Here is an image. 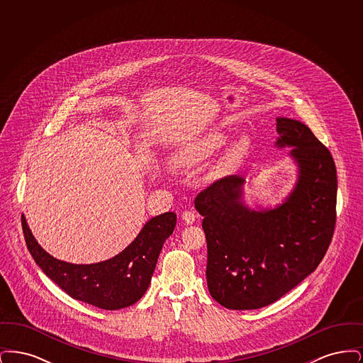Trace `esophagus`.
Here are the masks:
<instances>
[{
  "label": "esophagus",
  "instance_id": "1",
  "mask_svg": "<svg viewBox=\"0 0 363 363\" xmlns=\"http://www.w3.org/2000/svg\"><path fill=\"white\" fill-rule=\"evenodd\" d=\"M182 220H184L186 225H193V223H194V220H196V215H194V212H191V211H185V212L182 213Z\"/></svg>",
  "mask_w": 363,
  "mask_h": 363
}]
</instances>
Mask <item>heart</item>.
<instances>
[{
    "instance_id": "heart-1",
    "label": "heart",
    "mask_w": 363,
    "mask_h": 363,
    "mask_svg": "<svg viewBox=\"0 0 363 363\" xmlns=\"http://www.w3.org/2000/svg\"><path fill=\"white\" fill-rule=\"evenodd\" d=\"M227 141L228 138L222 132L212 130L204 133L179 147L174 152V163L182 169L199 167L212 156L220 152L227 145ZM233 151H240V145H235Z\"/></svg>"
}]
</instances>
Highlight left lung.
Here are the masks:
<instances>
[{"instance_id": "1", "label": "left lung", "mask_w": 363, "mask_h": 363, "mask_svg": "<svg viewBox=\"0 0 363 363\" xmlns=\"http://www.w3.org/2000/svg\"><path fill=\"white\" fill-rule=\"evenodd\" d=\"M275 147H290L296 181L274 208L243 203L245 178L228 175L203 190L194 207L204 216L207 284L233 311L274 303L324 259L336 222L337 178L328 148L298 120L277 117Z\"/></svg>"}]
</instances>
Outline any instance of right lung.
Listing matches in <instances>:
<instances>
[{
    "label": "right lung",
    "mask_w": 363,
    "mask_h": 363,
    "mask_svg": "<svg viewBox=\"0 0 363 363\" xmlns=\"http://www.w3.org/2000/svg\"><path fill=\"white\" fill-rule=\"evenodd\" d=\"M175 223L174 212L157 215L117 256L95 264H72L49 255L35 240L21 215L27 247L43 274L73 299L104 311L128 308L145 294L163 243L173 234Z\"/></svg>",
    "instance_id": "add662e5"
}]
</instances>
